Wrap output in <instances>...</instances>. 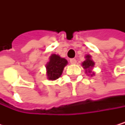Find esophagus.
<instances>
[{
    "label": "esophagus",
    "instance_id": "1",
    "mask_svg": "<svg viewBox=\"0 0 125 125\" xmlns=\"http://www.w3.org/2000/svg\"><path fill=\"white\" fill-rule=\"evenodd\" d=\"M70 62L71 64H76V60L75 58H71L70 60Z\"/></svg>",
    "mask_w": 125,
    "mask_h": 125
}]
</instances>
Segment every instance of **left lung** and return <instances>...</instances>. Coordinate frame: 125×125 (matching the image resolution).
Listing matches in <instances>:
<instances>
[{
	"label": "left lung",
	"mask_w": 125,
	"mask_h": 125,
	"mask_svg": "<svg viewBox=\"0 0 125 125\" xmlns=\"http://www.w3.org/2000/svg\"><path fill=\"white\" fill-rule=\"evenodd\" d=\"M85 60L82 63V66L83 67L85 70V73L88 76H93L95 75V73L92 71V69L94 68L95 63L94 61L92 59V56L90 55H86L85 57Z\"/></svg>",
	"instance_id": "left-lung-1"
}]
</instances>
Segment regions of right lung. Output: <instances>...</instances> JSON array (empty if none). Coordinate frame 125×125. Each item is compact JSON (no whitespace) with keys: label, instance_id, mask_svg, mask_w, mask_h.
Wrapping results in <instances>:
<instances>
[{"label":"right lung","instance_id":"add662e5","mask_svg":"<svg viewBox=\"0 0 125 125\" xmlns=\"http://www.w3.org/2000/svg\"><path fill=\"white\" fill-rule=\"evenodd\" d=\"M67 64L68 62L65 58H61L56 54H52L46 64L47 79L52 81L58 79L61 76L64 67Z\"/></svg>","mask_w":125,"mask_h":125}]
</instances>
